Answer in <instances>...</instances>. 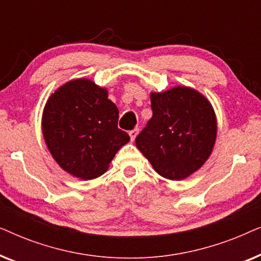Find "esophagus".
Here are the masks:
<instances>
[{"label":"esophagus","mask_w":261,"mask_h":261,"mask_svg":"<svg viewBox=\"0 0 261 261\" xmlns=\"http://www.w3.org/2000/svg\"><path fill=\"white\" fill-rule=\"evenodd\" d=\"M138 133H139V128H135V129L129 132V137H130V140H132V141L135 140V138H137Z\"/></svg>","instance_id":"34e87169"}]
</instances>
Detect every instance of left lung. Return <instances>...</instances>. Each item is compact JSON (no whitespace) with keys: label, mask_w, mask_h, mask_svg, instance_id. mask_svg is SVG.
<instances>
[{"label":"left lung","mask_w":261,"mask_h":261,"mask_svg":"<svg viewBox=\"0 0 261 261\" xmlns=\"http://www.w3.org/2000/svg\"><path fill=\"white\" fill-rule=\"evenodd\" d=\"M153 115L135 145L160 176L180 180L209 158L216 139L212 105L198 91L177 87L152 92Z\"/></svg>","instance_id":"8db88e82"}]
</instances>
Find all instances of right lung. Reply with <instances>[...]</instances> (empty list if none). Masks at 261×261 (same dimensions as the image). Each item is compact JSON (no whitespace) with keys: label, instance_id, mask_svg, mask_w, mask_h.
<instances>
[{"label":"right lung","instance_id":"1","mask_svg":"<svg viewBox=\"0 0 261 261\" xmlns=\"http://www.w3.org/2000/svg\"><path fill=\"white\" fill-rule=\"evenodd\" d=\"M117 121L119 109L106 89L89 80H74L48 98L42 134L62 169L81 179H94L106 172L116 152L129 141Z\"/></svg>","mask_w":261,"mask_h":261}]
</instances>
